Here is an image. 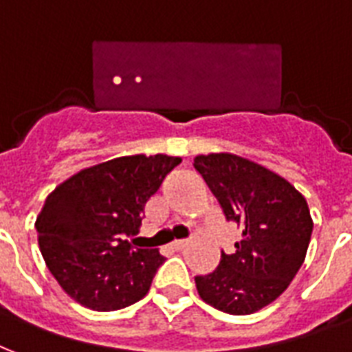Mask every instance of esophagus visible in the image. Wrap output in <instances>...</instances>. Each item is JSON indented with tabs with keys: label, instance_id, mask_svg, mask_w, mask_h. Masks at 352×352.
Listing matches in <instances>:
<instances>
[{
	"label": "esophagus",
	"instance_id": "obj_1",
	"mask_svg": "<svg viewBox=\"0 0 352 352\" xmlns=\"http://www.w3.org/2000/svg\"><path fill=\"white\" fill-rule=\"evenodd\" d=\"M187 245H189V241H186V239H179V241H174L170 247H173L174 250H184Z\"/></svg>",
	"mask_w": 352,
	"mask_h": 352
}]
</instances>
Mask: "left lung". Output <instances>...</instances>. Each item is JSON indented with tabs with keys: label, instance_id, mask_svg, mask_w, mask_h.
Listing matches in <instances>:
<instances>
[{
	"label": "left lung",
	"instance_id": "left-lung-1",
	"mask_svg": "<svg viewBox=\"0 0 352 352\" xmlns=\"http://www.w3.org/2000/svg\"><path fill=\"white\" fill-rule=\"evenodd\" d=\"M192 166L241 230L236 252H221L213 273L195 276L198 295L232 316L254 314L286 292L305 261L314 228L306 198L286 178L241 155H197Z\"/></svg>",
	"mask_w": 352,
	"mask_h": 352
}]
</instances>
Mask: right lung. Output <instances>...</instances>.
Wrapping results in <instances>:
<instances>
[{
  "mask_svg": "<svg viewBox=\"0 0 352 352\" xmlns=\"http://www.w3.org/2000/svg\"><path fill=\"white\" fill-rule=\"evenodd\" d=\"M182 157L124 155L74 174L50 192L36 217L38 247L66 295L85 308L113 311L141 300L165 261L157 248L126 239L144 204Z\"/></svg>",
  "mask_w": 352,
  "mask_h": 352,
  "instance_id": "add662e5",
  "label": "right lung"
}]
</instances>
